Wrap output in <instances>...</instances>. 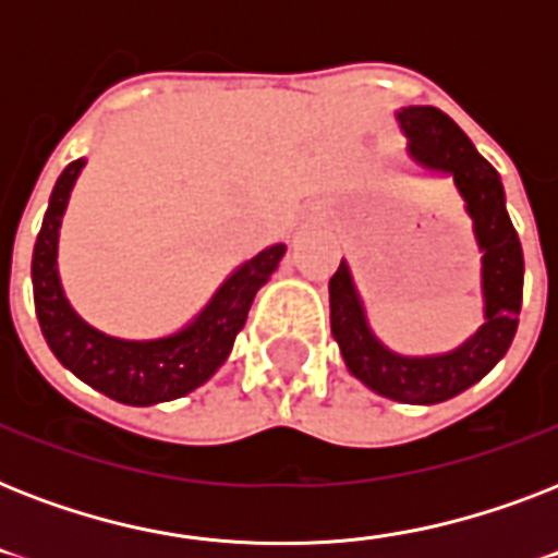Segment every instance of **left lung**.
<instances>
[{
    "mask_svg": "<svg viewBox=\"0 0 558 558\" xmlns=\"http://www.w3.org/2000/svg\"><path fill=\"white\" fill-rule=\"evenodd\" d=\"M399 130L408 156L434 177H451L472 219L481 248L484 324L460 348L434 356H402L385 348L367 324L365 304L348 260L330 278V327L348 371L379 397L408 405H437L481 381L510 350L521 313L524 254L507 214L498 170L475 150L469 135L437 107H402Z\"/></svg>",
    "mask_w": 558,
    "mask_h": 558,
    "instance_id": "obj_1",
    "label": "left lung"
}]
</instances>
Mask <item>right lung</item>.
I'll list each match as a JSON object with an SVG mask.
<instances>
[{"mask_svg": "<svg viewBox=\"0 0 558 558\" xmlns=\"http://www.w3.org/2000/svg\"><path fill=\"white\" fill-rule=\"evenodd\" d=\"M83 165L86 159H77L60 173L34 243L31 283L39 330L60 365L116 402L144 408L185 397L205 385L226 362L236 332L243 330L248 318L257 289L278 269L287 245H269L254 254L252 260L236 266L210 295L208 304L202 306V313L179 332L147 341L107 336L74 313L57 271L60 222Z\"/></svg>", "mask_w": 558, "mask_h": 558, "instance_id": "right-lung-1", "label": "right lung"}]
</instances>
